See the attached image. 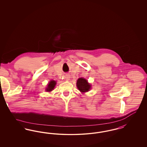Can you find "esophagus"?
Masks as SVG:
<instances>
[{"instance_id":"1","label":"esophagus","mask_w":147,"mask_h":147,"mask_svg":"<svg viewBox=\"0 0 147 147\" xmlns=\"http://www.w3.org/2000/svg\"><path fill=\"white\" fill-rule=\"evenodd\" d=\"M70 78V76L69 74H66L65 75V79H66L67 80H69Z\"/></svg>"}]
</instances>
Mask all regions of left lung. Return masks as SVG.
Instances as JSON below:
<instances>
[{
	"label": "left lung",
	"instance_id": "left-lung-1",
	"mask_svg": "<svg viewBox=\"0 0 147 147\" xmlns=\"http://www.w3.org/2000/svg\"><path fill=\"white\" fill-rule=\"evenodd\" d=\"M77 86L79 90L84 93L91 89V85L88 82V80L83 78H79L77 82Z\"/></svg>",
	"mask_w": 147,
	"mask_h": 147
}]
</instances>
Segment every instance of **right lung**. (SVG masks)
<instances>
[{"label": "right lung", "mask_w": 147, "mask_h": 147, "mask_svg": "<svg viewBox=\"0 0 147 147\" xmlns=\"http://www.w3.org/2000/svg\"><path fill=\"white\" fill-rule=\"evenodd\" d=\"M56 85V82L55 80H51L47 85V86L46 88V91L47 92L52 91L55 88Z\"/></svg>", "instance_id": "1"}]
</instances>
